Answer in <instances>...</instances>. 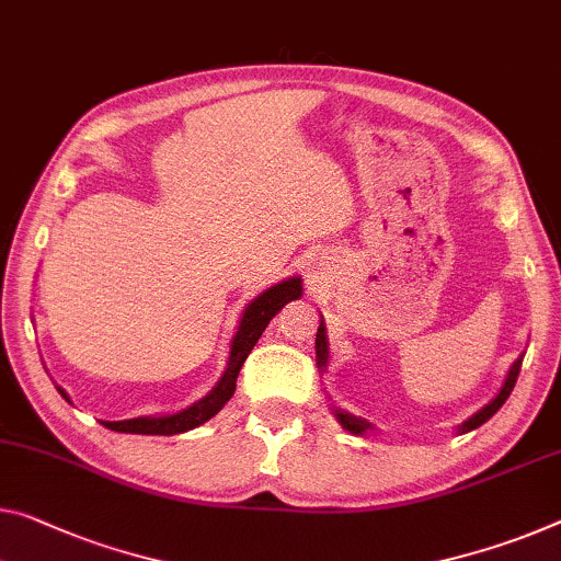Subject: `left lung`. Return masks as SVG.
Masks as SVG:
<instances>
[{
	"mask_svg": "<svg viewBox=\"0 0 561 561\" xmlns=\"http://www.w3.org/2000/svg\"><path fill=\"white\" fill-rule=\"evenodd\" d=\"M316 358H318V366H321V368L325 366V360H329V343H325V325H323V323L318 325V333H316ZM519 370H522V358H516L512 370H510V376H506V381H504V389L499 391V396H496L494 401L489 403V407H484L479 413H473V416H471L469 421H463V424L459 426L461 434H467V431L481 426V424H484V421H489L499 409L504 407V401L510 399V393L514 391L516 378H519ZM335 416H339L343 428H348L351 434H364V431L374 428V426L368 424L366 419L353 416V413H348V411H341V409H339V411H335Z\"/></svg>",
	"mask_w": 561,
	"mask_h": 561,
	"instance_id": "8db88e82",
	"label": "left lung"
}]
</instances>
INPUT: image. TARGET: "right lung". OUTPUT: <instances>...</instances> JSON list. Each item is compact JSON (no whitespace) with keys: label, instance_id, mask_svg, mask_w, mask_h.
<instances>
[{"label":"right lung","instance_id":"1","mask_svg":"<svg viewBox=\"0 0 561 561\" xmlns=\"http://www.w3.org/2000/svg\"><path fill=\"white\" fill-rule=\"evenodd\" d=\"M300 296V280L298 278H288L278 283L257 296L251 306L245 308L243 318H240L238 333L232 339L230 346V358H228V368L222 378L218 381V386L201 399L197 403H193L191 409L172 413V416H160V419H130V421H102L107 428L112 431H123V434H152V436H172V434H183V431H191L195 426L205 424V421L213 419L226 403L230 401V396L236 393V381L240 368H243L248 353L253 351V346L261 339L265 325L271 323V318L278 313V310L288 304V300H296ZM59 393H67L59 389Z\"/></svg>","mask_w":561,"mask_h":561}]
</instances>
